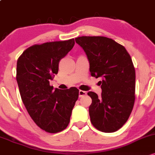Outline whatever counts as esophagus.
<instances>
[{"label": "esophagus", "instance_id": "1", "mask_svg": "<svg viewBox=\"0 0 155 155\" xmlns=\"http://www.w3.org/2000/svg\"><path fill=\"white\" fill-rule=\"evenodd\" d=\"M86 94V91H82V90H80L79 91V97H82Z\"/></svg>", "mask_w": 155, "mask_h": 155}]
</instances>
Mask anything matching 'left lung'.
<instances>
[{"label":"left lung","mask_w":155,"mask_h":155,"mask_svg":"<svg viewBox=\"0 0 155 155\" xmlns=\"http://www.w3.org/2000/svg\"><path fill=\"white\" fill-rule=\"evenodd\" d=\"M75 41L85 51L92 77L102 78L101 96L88 92L91 121L96 129L114 133L130 117L135 102V71L122 45L104 36H81Z\"/></svg>","instance_id":"1"}]
</instances>
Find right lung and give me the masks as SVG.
Here are the masks:
<instances>
[{
    "instance_id": "right-lung-1",
    "label": "right lung",
    "mask_w": 155,
    "mask_h": 155,
    "mask_svg": "<svg viewBox=\"0 0 155 155\" xmlns=\"http://www.w3.org/2000/svg\"><path fill=\"white\" fill-rule=\"evenodd\" d=\"M74 45V39L30 47L17 63V82L22 102L38 127L50 133L67 128L79 90L53 89L50 80L58 74L61 59Z\"/></svg>"
}]
</instances>
